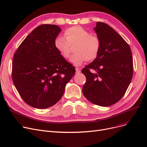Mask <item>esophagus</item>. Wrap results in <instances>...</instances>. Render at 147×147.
Instances as JSON below:
<instances>
[{"label":"esophagus","mask_w":147,"mask_h":147,"mask_svg":"<svg viewBox=\"0 0 147 147\" xmlns=\"http://www.w3.org/2000/svg\"><path fill=\"white\" fill-rule=\"evenodd\" d=\"M76 73H80L81 72V70L79 68H76Z\"/></svg>","instance_id":"34e87169"}]
</instances>
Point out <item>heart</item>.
Here are the masks:
<instances>
[{"label": "heart", "mask_w": 147, "mask_h": 147, "mask_svg": "<svg viewBox=\"0 0 147 147\" xmlns=\"http://www.w3.org/2000/svg\"><path fill=\"white\" fill-rule=\"evenodd\" d=\"M64 36L65 39L59 36L54 40L55 48L62 57L68 58L70 46L75 45V53L70 58L74 65L80 66L86 60L91 61L96 59L101 48V40L97 36L91 34L80 26H73L65 30Z\"/></svg>", "instance_id": "1"}]
</instances>
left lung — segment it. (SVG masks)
<instances>
[{"label":"left lung","mask_w":147,"mask_h":147,"mask_svg":"<svg viewBox=\"0 0 147 147\" xmlns=\"http://www.w3.org/2000/svg\"><path fill=\"white\" fill-rule=\"evenodd\" d=\"M94 30L101 40L96 59L82 70L86 78L82 89L90 102L109 107L124 96L133 76L132 53L122 37L105 23L97 22ZM92 69L96 73L90 71Z\"/></svg>","instance_id":"obj_1"}]
</instances>
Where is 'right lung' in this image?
<instances>
[{
    "instance_id": "right-lung-1",
    "label": "right lung",
    "mask_w": 147,
    "mask_h": 147,
    "mask_svg": "<svg viewBox=\"0 0 147 147\" xmlns=\"http://www.w3.org/2000/svg\"><path fill=\"white\" fill-rule=\"evenodd\" d=\"M61 29L56 25L36 27L14 54L12 78L22 99L31 107L47 109L63 96L75 68L62 57L54 46Z\"/></svg>"
}]
</instances>
